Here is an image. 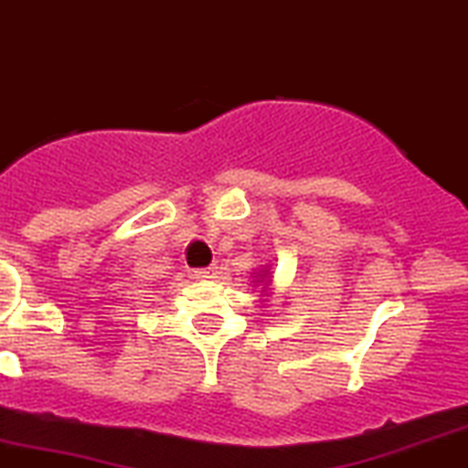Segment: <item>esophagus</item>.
Listing matches in <instances>:
<instances>
[{"label":"esophagus","instance_id":"esophagus-1","mask_svg":"<svg viewBox=\"0 0 468 468\" xmlns=\"http://www.w3.org/2000/svg\"><path fill=\"white\" fill-rule=\"evenodd\" d=\"M189 274H191V279H198V282H207V279H212L214 274H217V268H194Z\"/></svg>","mask_w":468,"mask_h":468}]
</instances>
